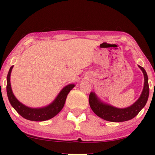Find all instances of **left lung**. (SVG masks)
Here are the masks:
<instances>
[{"label":"left lung","mask_w":155,"mask_h":155,"mask_svg":"<svg viewBox=\"0 0 155 155\" xmlns=\"http://www.w3.org/2000/svg\"><path fill=\"white\" fill-rule=\"evenodd\" d=\"M138 67L143 71L145 78L144 87L139 99L129 107L119 109L103 102L97 97L94 92H91L89 97V103L91 109L96 115L108 121L123 122L132 119L138 114L147 103L150 92L147 73L143 67L140 65Z\"/></svg>","instance_id":"obj_1"}]
</instances>
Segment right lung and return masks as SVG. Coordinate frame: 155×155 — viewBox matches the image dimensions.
<instances>
[{
	"instance_id": "add662e5",
	"label": "right lung",
	"mask_w": 155,
	"mask_h": 155,
	"mask_svg": "<svg viewBox=\"0 0 155 155\" xmlns=\"http://www.w3.org/2000/svg\"><path fill=\"white\" fill-rule=\"evenodd\" d=\"M13 65L10 67L7 76V94L12 107L15 111L25 119L32 121H44L50 119L57 115L64 107L67 96L72 89L75 87L74 84H71L62 89L56 98L51 104L42 108H30L20 102L12 93L10 85V73Z\"/></svg>"
}]
</instances>
